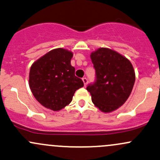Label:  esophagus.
<instances>
[{"instance_id":"1","label":"esophagus","mask_w":160,"mask_h":160,"mask_svg":"<svg viewBox=\"0 0 160 160\" xmlns=\"http://www.w3.org/2000/svg\"><path fill=\"white\" fill-rule=\"evenodd\" d=\"M82 81H83V82H84V85H85V86H86L88 82V78H82Z\"/></svg>"}]
</instances>
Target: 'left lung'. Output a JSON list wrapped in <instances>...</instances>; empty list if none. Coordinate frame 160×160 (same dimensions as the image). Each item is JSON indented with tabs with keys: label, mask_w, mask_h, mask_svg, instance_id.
I'll list each match as a JSON object with an SVG mask.
<instances>
[{
	"label": "left lung",
	"mask_w": 160,
	"mask_h": 160,
	"mask_svg": "<svg viewBox=\"0 0 160 160\" xmlns=\"http://www.w3.org/2000/svg\"><path fill=\"white\" fill-rule=\"evenodd\" d=\"M96 79L86 89L94 105L102 112L114 111L128 100L135 82L130 60L116 51L99 48L91 54Z\"/></svg>",
	"instance_id": "8db88e82"
}]
</instances>
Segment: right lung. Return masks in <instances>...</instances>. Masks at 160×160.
I'll return each instance as SVG.
<instances>
[{"label":"right lung","instance_id":"add662e5","mask_svg":"<svg viewBox=\"0 0 160 160\" xmlns=\"http://www.w3.org/2000/svg\"><path fill=\"white\" fill-rule=\"evenodd\" d=\"M73 53L62 48L52 49L31 66L29 85L42 106L57 111L69 104L75 91L84 86L72 66Z\"/></svg>","mask_w":160,"mask_h":160}]
</instances>
